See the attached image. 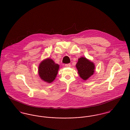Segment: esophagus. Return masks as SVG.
<instances>
[{
  "label": "esophagus",
  "instance_id": "obj_1",
  "mask_svg": "<svg viewBox=\"0 0 130 130\" xmlns=\"http://www.w3.org/2000/svg\"><path fill=\"white\" fill-rule=\"evenodd\" d=\"M65 66H66V67L70 68V67H71V64H70V63H68V64H65Z\"/></svg>",
  "mask_w": 130,
  "mask_h": 130
}]
</instances>
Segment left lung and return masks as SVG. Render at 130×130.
Wrapping results in <instances>:
<instances>
[{
    "label": "left lung",
    "mask_w": 130,
    "mask_h": 130,
    "mask_svg": "<svg viewBox=\"0 0 130 130\" xmlns=\"http://www.w3.org/2000/svg\"><path fill=\"white\" fill-rule=\"evenodd\" d=\"M76 68L79 76L85 80L92 76L94 72V63L85 57H82L78 59Z\"/></svg>",
    "instance_id": "obj_1"
}]
</instances>
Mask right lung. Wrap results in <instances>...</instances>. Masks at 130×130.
<instances>
[{"label":"right lung","instance_id":"right-lung-1","mask_svg":"<svg viewBox=\"0 0 130 130\" xmlns=\"http://www.w3.org/2000/svg\"><path fill=\"white\" fill-rule=\"evenodd\" d=\"M59 65L53 59L47 58L42 60L38 67V74L43 81L52 83L56 78L59 69Z\"/></svg>","mask_w":130,"mask_h":130}]
</instances>
